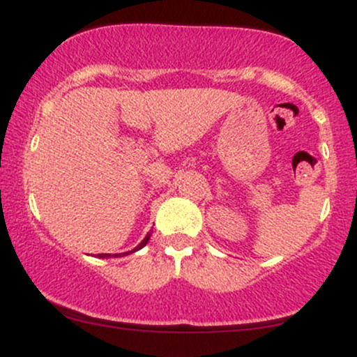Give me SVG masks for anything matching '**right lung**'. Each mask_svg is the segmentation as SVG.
<instances>
[{"mask_svg": "<svg viewBox=\"0 0 357 357\" xmlns=\"http://www.w3.org/2000/svg\"><path fill=\"white\" fill-rule=\"evenodd\" d=\"M149 238H151V233H147V235H146V238L142 240L141 243H139L137 247L132 250V252H137V250H141V248L144 247V245L147 243V241H149ZM132 252H130V253H132ZM119 255H121V253H119ZM122 255H126V253H122ZM97 257H100V258H107V257H110V255H109V253H99V255H97ZM112 257H114V255H112ZM116 257H117V255H116Z\"/></svg>", "mask_w": 357, "mask_h": 357, "instance_id": "add662e5", "label": "right lung"}]
</instances>
